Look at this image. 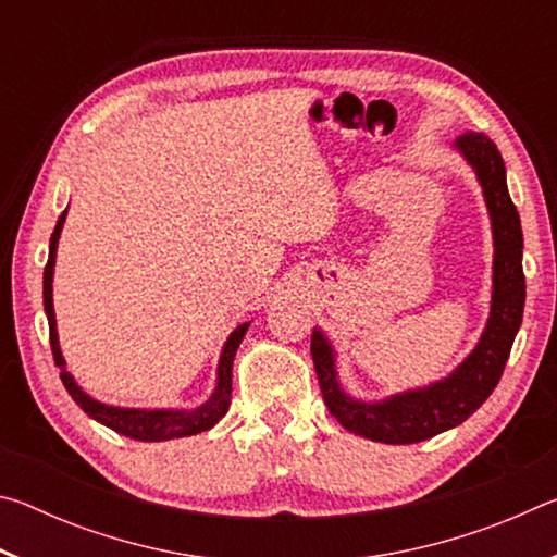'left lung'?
<instances>
[{"label": "left lung", "mask_w": 557, "mask_h": 557, "mask_svg": "<svg viewBox=\"0 0 557 557\" xmlns=\"http://www.w3.org/2000/svg\"><path fill=\"white\" fill-rule=\"evenodd\" d=\"M457 152L474 169L482 186L494 235L492 309L482 336L455 371L422 388L403 391L383 400H361L342 388L336 351L322 329L312 334V358L329 412L358 437L385 445H412L465 422L494 393L521 329L525 305L521 219L508 196L506 166L486 135H461Z\"/></svg>", "instance_id": "obj_1"}]
</instances>
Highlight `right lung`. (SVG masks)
<instances>
[{
	"mask_svg": "<svg viewBox=\"0 0 557 557\" xmlns=\"http://www.w3.org/2000/svg\"><path fill=\"white\" fill-rule=\"evenodd\" d=\"M65 213H61L59 223H55L51 243H49V262L44 268V312L49 317V334H51V351H53V361L61 371V381L69 391L71 398L81 405L83 412H88V418L98 420L100 425H106L110 430H115L117 435H125L129 440H139V442H164V440H174V437H188V435H199V432L211 430L215 422H219L225 412L231 408V391H233V358L238 346L243 342L245 332H248L250 322H245L240 326H235L231 336L225 338L223 351L219 358V369H215V388L211 393V398L196 405L191 410H182V408H120V405H108L100 403L96 398L81 388L71 371L65 369V358L61 354L59 346V329H55V312H53V268H55V250H59V238L65 223Z\"/></svg>",
	"mask_w": 557,
	"mask_h": 557,
	"instance_id": "right-lung-1",
	"label": "right lung"
}]
</instances>
